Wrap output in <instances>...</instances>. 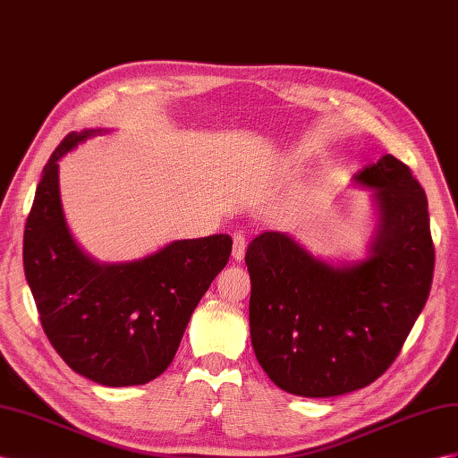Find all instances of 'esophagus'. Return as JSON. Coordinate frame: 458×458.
Masks as SVG:
<instances>
[{"label": "esophagus", "mask_w": 458, "mask_h": 458, "mask_svg": "<svg viewBox=\"0 0 458 458\" xmlns=\"http://www.w3.org/2000/svg\"><path fill=\"white\" fill-rule=\"evenodd\" d=\"M233 250H232V257L236 261H242L243 255H245V236L242 232H236L233 233Z\"/></svg>", "instance_id": "1"}]
</instances>
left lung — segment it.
Instances as JSON below:
<instances>
[{
    "mask_svg": "<svg viewBox=\"0 0 458 458\" xmlns=\"http://www.w3.org/2000/svg\"><path fill=\"white\" fill-rule=\"evenodd\" d=\"M379 222L366 259L331 265L288 233L263 232L245 251L250 333L280 389L308 398L368 386L389 369L429 296L428 199L404 162L381 157L354 174Z\"/></svg>",
    "mask_w": 458,
    "mask_h": 458,
    "instance_id": "1",
    "label": "left lung"
}]
</instances>
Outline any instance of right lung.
<instances>
[{
	"label": "right lung",
	"instance_id": "1",
	"mask_svg": "<svg viewBox=\"0 0 458 458\" xmlns=\"http://www.w3.org/2000/svg\"><path fill=\"white\" fill-rule=\"evenodd\" d=\"M106 129L69 133L44 166L22 240L40 323L75 373L106 386L145 385L170 366L193 310L232 251L228 233L175 240L143 259L98 263L64 216L57 160Z\"/></svg>",
	"mask_w": 458,
	"mask_h": 458
}]
</instances>
